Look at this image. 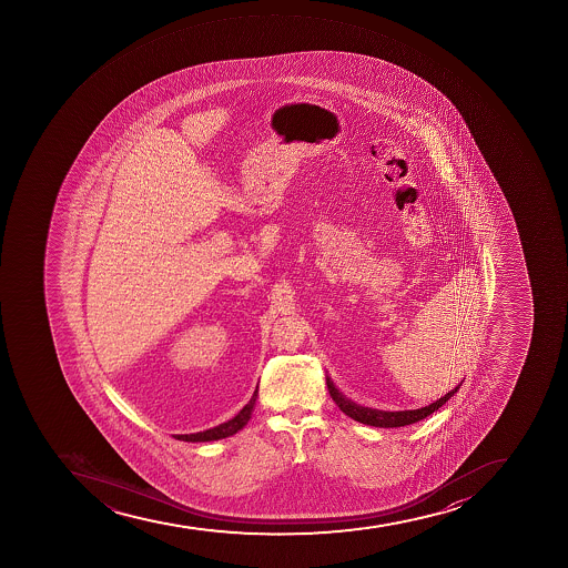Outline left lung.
<instances>
[{"instance_id": "left-lung-1", "label": "left lung", "mask_w": 568, "mask_h": 568, "mask_svg": "<svg viewBox=\"0 0 568 568\" xmlns=\"http://www.w3.org/2000/svg\"><path fill=\"white\" fill-rule=\"evenodd\" d=\"M326 387L331 392L332 399L336 402L337 407L343 414H347L354 422L363 423V425H371V427L382 428H394L405 427V425H412V423L422 422L425 417L430 416L432 412H436L437 408L443 407L445 403L450 399L462 385H457L454 390L448 392L447 396H443L442 399H437L436 403H432L428 407L417 408V410H403V412H383L372 410V408L359 407L356 403H352L351 399L339 394L334 383L326 376Z\"/></svg>"}]
</instances>
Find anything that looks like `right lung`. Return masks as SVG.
I'll return each mask as SVG.
<instances>
[{
  "mask_svg": "<svg viewBox=\"0 0 568 568\" xmlns=\"http://www.w3.org/2000/svg\"><path fill=\"white\" fill-rule=\"evenodd\" d=\"M257 390L252 394L251 402L246 403L242 410L237 412V416L232 417L231 422L221 423L217 427L211 428V430L197 432V434H185V436H178L176 439L181 442H214V439H221V437L232 436L237 430H242L245 427L246 422L251 419L252 408L256 403Z\"/></svg>",
  "mask_w": 568,
  "mask_h": 568,
  "instance_id": "right-lung-1",
  "label": "right lung"
}]
</instances>
